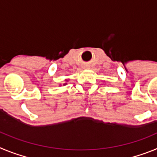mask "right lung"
Masks as SVG:
<instances>
[{"label":"right lung","instance_id":"obj_1","mask_svg":"<svg viewBox=\"0 0 157 157\" xmlns=\"http://www.w3.org/2000/svg\"><path fill=\"white\" fill-rule=\"evenodd\" d=\"M66 81H67V79H66ZM65 85H67V83H64V84H63V86H65Z\"/></svg>","mask_w":157,"mask_h":157}]
</instances>
